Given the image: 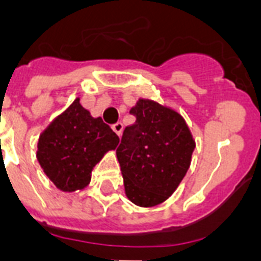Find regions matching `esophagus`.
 <instances>
[{"instance_id": "1", "label": "esophagus", "mask_w": 261, "mask_h": 261, "mask_svg": "<svg viewBox=\"0 0 261 261\" xmlns=\"http://www.w3.org/2000/svg\"><path fill=\"white\" fill-rule=\"evenodd\" d=\"M112 130H114L115 133L119 135V137H120V135H122V133H123V123L122 122L115 123L114 126H112Z\"/></svg>"}]
</instances>
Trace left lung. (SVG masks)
<instances>
[{"instance_id": "left-lung-1", "label": "left lung", "mask_w": 261, "mask_h": 261, "mask_svg": "<svg viewBox=\"0 0 261 261\" xmlns=\"http://www.w3.org/2000/svg\"><path fill=\"white\" fill-rule=\"evenodd\" d=\"M130 114L137 120L124 128L116 149L124 190L137 206H155L184 178L195 141L184 119L159 102L141 98Z\"/></svg>"}]
</instances>
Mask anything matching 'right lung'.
Listing matches in <instances>:
<instances>
[{"label": "right lung", "instance_id": "1", "mask_svg": "<svg viewBox=\"0 0 261 261\" xmlns=\"http://www.w3.org/2000/svg\"><path fill=\"white\" fill-rule=\"evenodd\" d=\"M118 143L112 128L101 118H92L75 98L43 131L36 155L51 181L59 190L73 192L89 184L94 165Z\"/></svg>", "mask_w": 261, "mask_h": 261}]
</instances>
